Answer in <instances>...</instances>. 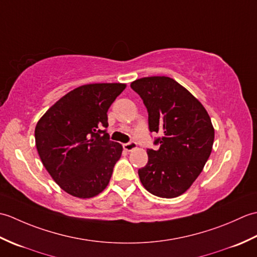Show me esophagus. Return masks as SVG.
<instances>
[{"label":"esophagus","mask_w":257,"mask_h":257,"mask_svg":"<svg viewBox=\"0 0 257 257\" xmlns=\"http://www.w3.org/2000/svg\"><path fill=\"white\" fill-rule=\"evenodd\" d=\"M136 148H137V144H136L135 141H129L127 144H123V149L125 151H132Z\"/></svg>","instance_id":"1"}]
</instances>
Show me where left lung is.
Wrapping results in <instances>:
<instances>
[{"instance_id": "1", "label": "left lung", "mask_w": 257, "mask_h": 257, "mask_svg": "<svg viewBox=\"0 0 257 257\" xmlns=\"http://www.w3.org/2000/svg\"><path fill=\"white\" fill-rule=\"evenodd\" d=\"M130 87L148 111L150 133L160 134L147 149L148 163L138 170L147 191L160 198H176L187 191L203 170L214 141V128L202 103L166 76L135 80Z\"/></svg>"}]
</instances>
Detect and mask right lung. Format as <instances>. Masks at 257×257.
<instances>
[{
  "label": "right lung",
  "instance_id": "add662e5",
  "mask_svg": "<svg viewBox=\"0 0 257 257\" xmlns=\"http://www.w3.org/2000/svg\"><path fill=\"white\" fill-rule=\"evenodd\" d=\"M124 84H89L62 97L35 128L37 152L65 192L92 198L111 178L122 146L109 139L107 111Z\"/></svg>",
  "mask_w": 257,
  "mask_h": 257
}]
</instances>
